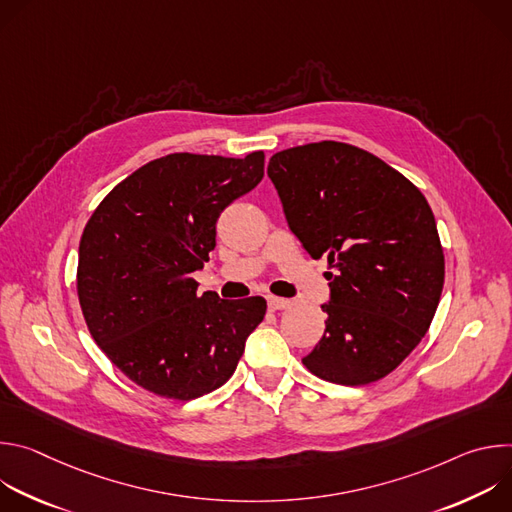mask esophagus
<instances>
[{
    "mask_svg": "<svg viewBox=\"0 0 512 512\" xmlns=\"http://www.w3.org/2000/svg\"><path fill=\"white\" fill-rule=\"evenodd\" d=\"M267 306H269V310H271V312H277V310H285V308H289V306H291V302H289V300H283V298L269 296V298H267Z\"/></svg>",
    "mask_w": 512,
    "mask_h": 512,
    "instance_id": "34e87169",
    "label": "esophagus"
}]
</instances>
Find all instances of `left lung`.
<instances>
[{
  "label": "left lung",
  "mask_w": 512,
  "mask_h": 512,
  "mask_svg": "<svg viewBox=\"0 0 512 512\" xmlns=\"http://www.w3.org/2000/svg\"><path fill=\"white\" fill-rule=\"evenodd\" d=\"M287 225L326 257V330L304 367L330 383L381 381L421 342L442 298L446 261L433 212L401 172L342 141L271 156Z\"/></svg>",
  "instance_id": "obj_1"
}]
</instances>
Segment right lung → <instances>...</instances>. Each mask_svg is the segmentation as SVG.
Returning <instances> with one entry per match:
<instances>
[{
  "instance_id": "obj_1",
  "label": "right lung",
  "mask_w": 512,
  "mask_h": 512,
  "mask_svg": "<svg viewBox=\"0 0 512 512\" xmlns=\"http://www.w3.org/2000/svg\"><path fill=\"white\" fill-rule=\"evenodd\" d=\"M265 154H170L141 166L95 208L79 245L77 294L99 348L141 389L190 401L225 385L261 324L259 296H198L192 273L216 221L263 178Z\"/></svg>"
}]
</instances>
